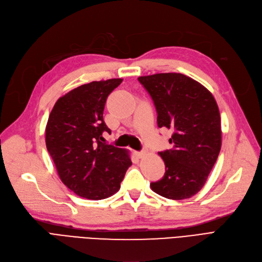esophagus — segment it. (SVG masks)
Wrapping results in <instances>:
<instances>
[{
    "label": "esophagus",
    "instance_id": "obj_1",
    "mask_svg": "<svg viewBox=\"0 0 262 262\" xmlns=\"http://www.w3.org/2000/svg\"><path fill=\"white\" fill-rule=\"evenodd\" d=\"M146 155V150H141V151H138V157L139 158H143L144 156Z\"/></svg>",
    "mask_w": 262,
    "mask_h": 262
}]
</instances>
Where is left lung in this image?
<instances>
[{
  "instance_id": "1",
  "label": "left lung",
  "mask_w": 262,
  "mask_h": 262,
  "mask_svg": "<svg viewBox=\"0 0 262 262\" xmlns=\"http://www.w3.org/2000/svg\"><path fill=\"white\" fill-rule=\"evenodd\" d=\"M157 112L159 128L172 131V148L158 154L166 172L150 187L158 195L181 201L205 185L221 149V119L213 95L182 74L139 77Z\"/></svg>"
}]
</instances>
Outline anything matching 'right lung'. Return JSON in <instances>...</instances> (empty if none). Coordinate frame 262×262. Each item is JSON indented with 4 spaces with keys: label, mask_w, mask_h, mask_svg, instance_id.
Masks as SVG:
<instances>
[{
    "label": "right lung",
    "mask_w": 262,
    "mask_h": 262,
    "mask_svg": "<svg viewBox=\"0 0 262 262\" xmlns=\"http://www.w3.org/2000/svg\"><path fill=\"white\" fill-rule=\"evenodd\" d=\"M122 79L93 81L59 97L45 128L47 148L61 182L80 197L100 201L119 191L132 165L127 149L107 145V96Z\"/></svg>",
    "instance_id": "obj_1"
}]
</instances>
